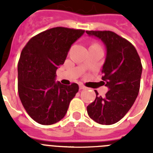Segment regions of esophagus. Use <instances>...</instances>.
Returning a JSON list of instances; mask_svg holds the SVG:
<instances>
[{
  "instance_id": "1",
  "label": "esophagus",
  "mask_w": 153,
  "mask_h": 153,
  "mask_svg": "<svg viewBox=\"0 0 153 153\" xmlns=\"http://www.w3.org/2000/svg\"><path fill=\"white\" fill-rule=\"evenodd\" d=\"M79 89H86V87H85L84 85H82V84H80V85H79Z\"/></svg>"
}]
</instances>
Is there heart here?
I'll return each mask as SVG.
<instances>
[{
    "label": "heart",
    "mask_w": 153,
    "mask_h": 153,
    "mask_svg": "<svg viewBox=\"0 0 153 153\" xmlns=\"http://www.w3.org/2000/svg\"><path fill=\"white\" fill-rule=\"evenodd\" d=\"M96 45H97V44H96Z\"/></svg>",
    "instance_id": "obj_1"
}]
</instances>
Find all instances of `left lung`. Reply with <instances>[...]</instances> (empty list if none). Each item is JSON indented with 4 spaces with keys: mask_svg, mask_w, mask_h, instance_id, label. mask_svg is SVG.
Masks as SVG:
<instances>
[{
    "mask_svg": "<svg viewBox=\"0 0 153 153\" xmlns=\"http://www.w3.org/2000/svg\"><path fill=\"white\" fill-rule=\"evenodd\" d=\"M106 45L107 56L102 80L109 88L105 97L98 96L87 106L88 115L102 125L120 121L134 105L140 89L142 72L141 59L135 47L125 38L110 30H86Z\"/></svg>",
    "mask_w": 153,
    "mask_h": 153,
    "instance_id": "8db88e82",
    "label": "left lung"
}]
</instances>
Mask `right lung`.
Instances as JSON below:
<instances>
[{"label": "right lung", "mask_w": 153, "mask_h": 153, "mask_svg": "<svg viewBox=\"0 0 153 153\" xmlns=\"http://www.w3.org/2000/svg\"><path fill=\"white\" fill-rule=\"evenodd\" d=\"M85 30L57 27L33 36L21 52L18 93L27 114L42 125L61 120L79 85L55 82L56 71L64 63L71 45Z\"/></svg>", "instance_id": "obj_1"}]
</instances>
